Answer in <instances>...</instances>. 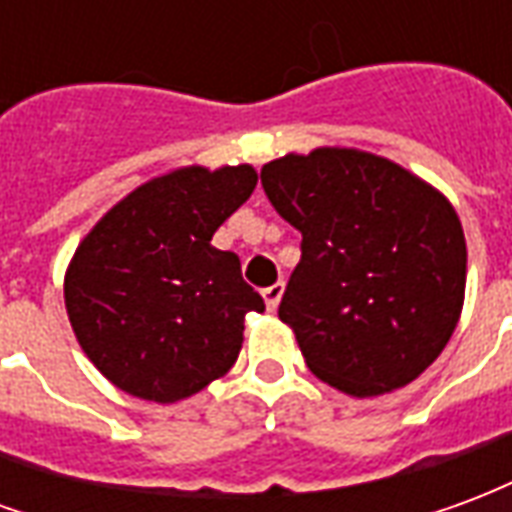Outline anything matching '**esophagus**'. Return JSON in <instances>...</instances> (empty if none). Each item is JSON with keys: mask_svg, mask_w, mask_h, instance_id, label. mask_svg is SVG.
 I'll return each instance as SVG.
<instances>
[{"mask_svg": "<svg viewBox=\"0 0 512 512\" xmlns=\"http://www.w3.org/2000/svg\"><path fill=\"white\" fill-rule=\"evenodd\" d=\"M282 293H285V285H282V282H274V285L263 288V299H266L268 310H277L279 299H282Z\"/></svg>", "mask_w": 512, "mask_h": 512, "instance_id": "34e87169", "label": "esophagus"}]
</instances>
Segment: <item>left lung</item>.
Here are the masks:
<instances>
[{
	"label": "left lung",
	"instance_id": "8db88e82",
	"mask_svg": "<svg viewBox=\"0 0 512 512\" xmlns=\"http://www.w3.org/2000/svg\"><path fill=\"white\" fill-rule=\"evenodd\" d=\"M260 183L301 233L279 318L312 373L370 397L433 365L466 288V238L450 202L392 161L348 147L268 161Z\"/></svg>",
	"mask_w": 512,
	"mask_h": 512
}]
</instances>
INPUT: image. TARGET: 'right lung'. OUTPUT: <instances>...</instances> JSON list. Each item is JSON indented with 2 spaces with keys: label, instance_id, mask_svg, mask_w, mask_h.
I'll return each mask as SVG.
<instances>
[{
  "label": "right lung",
  "instance_id": "obj_1",
  "mask_svg": "<svg viewBox=\"0 0 512 512\" xmlns=\"http://www.w3.org/2000/svg\"><path fill=\"white\" fill-rule=\"evenodd\" d=\"M257 186L249 164L175 169L117 202L76 249L65 307L76 340L123 392L175 403L224 376L263 296L213 233Z\"/></svg>",
  "mask_w": 512,
  "mask_h": 512
}]
</instances>
